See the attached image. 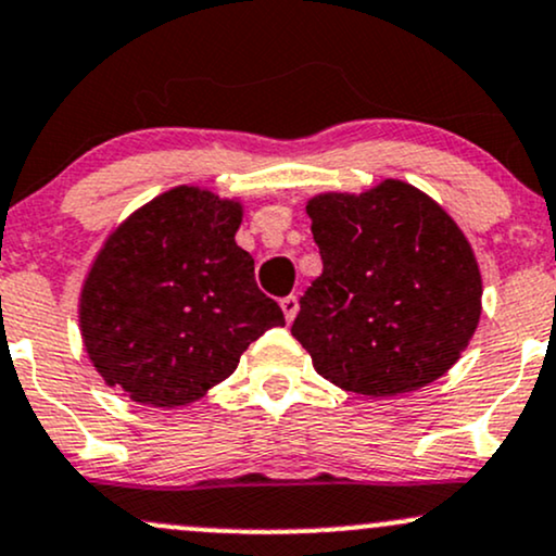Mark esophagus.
Listing matches in <instances>:
<instances>
[{
	"label": "esophagus",
	"instance_id": "34e87169",
	"mask_svg": "<svg viewBox=\"0 0 556 556\" xmlns=\"http://www.w3.org/2000/svg\"><path fill=\"white\" fill-rule=\"evenodd\" d=\"M279 305H282V311H285V318H287V324H292V318H295V316H298V311H300V303H298V298H295V295H287V298L279 300Z\"/></svg>",
	"mask_w": 556,
	"mask_h": 556
}]
</instances>
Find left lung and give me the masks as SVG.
<instances>
[{
    "mask_svg": "<svg viewBox=\"0 0 556 556\" xmlns=\"http://www.w3.org/2000/svg\"><path fill=\"white\" fill-rule=\"evenodd\" d=\"M305 212L324 271L300 298L292 337L316 371L366 397L413 392L450 371L478 327L483 292L455 219L402 180L318 193Z\"/></svg>",
    "mask_w": 556,
    "mask_h": 556,
    "instance_id": "left-lung-1",
    "label": "left lung"
}]
</instances>
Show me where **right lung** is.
Here are the masks:
<instances>
[{"mask_svg":"<svg viewBox=\"0 0 556 556\" xmlns=\"http://www.w3.org/2000/svg\"><path fill=\"white\" fill-rule=\"evenodd\" d=\"M242 203L177 185L132 212L96 253L80 290V334L101 379L132 402L180 407L282 327L235 242Z\"/></svg>","mask_w":556,"mask_h":556,"instance_id":"obj_1","label":"right lung"}]
</instances>
